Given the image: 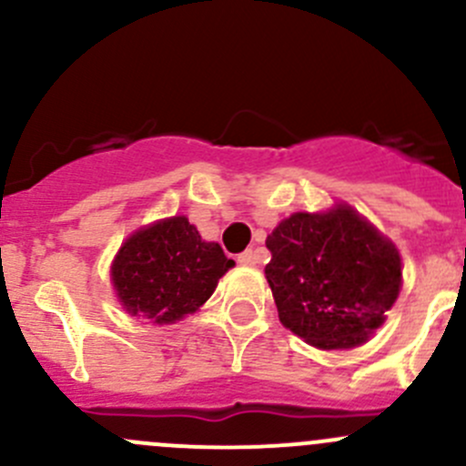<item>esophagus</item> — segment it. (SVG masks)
Returning <instances> with one entry per match:
<instances>
[{"mask_svg":"<svg viewBox=\"0 0 466 466\" xmlns=\"http://www.w3.org/2000/svg\"><path fill=\"white\" fill-rule=\"evenodd\" d=\"M237 261L241 263V266H255V263H257V252L255 250L241 252V255L237 257Z\"/></svg>","mask_w":466,"mask_h":466,"instance_id":"1","label":"esophagus"}]
</instances>
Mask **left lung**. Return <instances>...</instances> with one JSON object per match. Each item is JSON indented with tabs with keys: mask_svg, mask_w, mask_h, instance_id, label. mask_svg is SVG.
Wrapping results in <instances>:
<instances>
[{
	"mask_svg": "<svg viewBox=\"0 0 466 466\" xmlns=\"http://www.w3.org/2000/svg\"><path fill=\"white\" fill-rule=\"evenodd\" d=\"M266 248L281 324L320 350L365 342L399 298L397 248L350 205L289 216L268 234Z\"/></svg>",
	"mask_w": 466,
	"mask_h": 466,
	"instance_id": "obj_1",
	"label": "left lung"
}]
</instances>
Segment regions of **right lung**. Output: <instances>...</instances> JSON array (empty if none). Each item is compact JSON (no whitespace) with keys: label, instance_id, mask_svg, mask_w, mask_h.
<instances>
[{"label":"right lung","instance_id":"right-lung-1","mask_svg":"<svg viewBox=\"0 0 466 466\" xmlns=\"http://www.w3.org/2000/svg\"><path fill=\"white\" fill-rule=\"evenodd\" d=\"M232 266L218 243L203 241L189 218L173 216L126 238L110 272L130 316L171 324L198 311Z\"/></svg>","mask_w":466,"mask_h":466}]
</instances>
